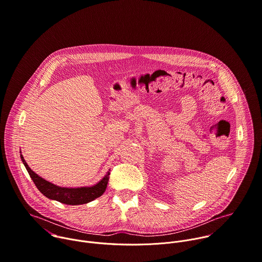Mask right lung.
<instances>
[{
  "label": "right lung",
  "mask_w": 262,
  "mask_h": 262,
  "mask_svg": "<svg viewBox=\"0 0 262 262\" xmlns=\"http://www.w3.org/2000/svg\"><path fill=\"white\" fill-rule=\"evenodd\" d=\"M20 158L29 172L30 177L34 181L39 191L49 200L57 201L59 203H62L66 205H72V206L83 205V204L91 203L96 199L100 198L107 188L110 169L107 171L105 177L101 181H99L97 184L93 186H83V187H77V188L60 187L55 184H52L51 182L46 181L45 179L37 175L35 171H33L28 165V163L26 162L23 154H20Z\"/></svg>",
  "instance_id": "obj_1"
}]
</instances>
